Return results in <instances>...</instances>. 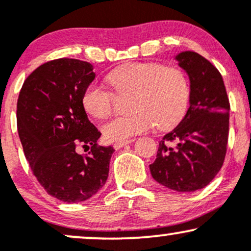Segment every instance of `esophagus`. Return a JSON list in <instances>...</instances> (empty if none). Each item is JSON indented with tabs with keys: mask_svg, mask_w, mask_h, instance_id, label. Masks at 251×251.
I'll use <instances>...</instances> for the list:
<instances>
[{
	"mask_svg": "<svg viewBox=\"0 0 251 251\" xmlns=\"http://www.w3.org/2000/svg\"><path fill=\"white\" fill-rule=\"evenodd\" d=\"M133 142H134V139L124 140V142H117V143H114V144H113V148L116 149V150H119V149H122L123 146L127 145V144H131V143H133Z\"/></svg>",
	"mask_w": 251,
	"mask_h": 251,
	"instance_id": "obj_1",
	"label": "esophagus"
}]
</instances>
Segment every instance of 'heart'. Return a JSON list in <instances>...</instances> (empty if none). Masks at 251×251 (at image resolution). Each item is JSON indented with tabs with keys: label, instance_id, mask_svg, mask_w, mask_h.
Instances as JSON below:
<instances>
[{
	"label": "heart",
	"instance_id": "1",
	"mask_svg": "<svg viewBox=\"0 0 251 251\" xmlns=\"http://www.w3.org/2000/svg\"><path fill=\"white\" fill-rule=\"evenodd\" d=\"M107 81L119 96H128L129 116H119L102 125L103 137L109 142H124L157 125L171 129L185 117L190 102V83L185 73L176 66L132 62L108 74ZM113 92L91 85L82 96L89 116L103 119L114 108Z\"/></svg>",
	"mask_w": 251,
	"mask_h": 251
}]
</instances>
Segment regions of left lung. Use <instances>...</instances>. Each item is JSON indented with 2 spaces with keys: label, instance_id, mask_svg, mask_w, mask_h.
I'll return each mask as SVG.
<instances>
[{
  "label": "left lung",
  "instance_id": "8db88e82",
  "mask_svg": "<svg viewBox=\"0 0 251 251\" xmlns=\"http://www.w3.org/2000/svg\"><path fill=\"white\" fill-rule=\"evenodd\" d=\"M176 59L190 79V107L159 142L150 165L154 180L178 192L205 188L222 169L229 138V109L223 77L205 57L183 51Z\"/></svg>",
  "mask_w": 251,
  "mask_h": 251
}]
</instances>
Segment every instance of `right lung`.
I'll return each mask as SVG.
<instances>
[{"label":"right lung","instance_id":"add662e5","mask_svg":"<svg viewBox=\"0 0 251 251\" xmlns=\"http://www.w3.org/2000/svg\"><path fill=\"white\" fill-rule=\"evenodd\" d=\"M94 77L89 62L51 60L25 80L17 99V131L25 159L47 194L66 203L88 200L105 185L114 152L112 146L98 145L101 133L82 105ZM79 147L91 150L79 155Z\"/></svg>","mask_w":251,"mask_h":251}]
</instances>
